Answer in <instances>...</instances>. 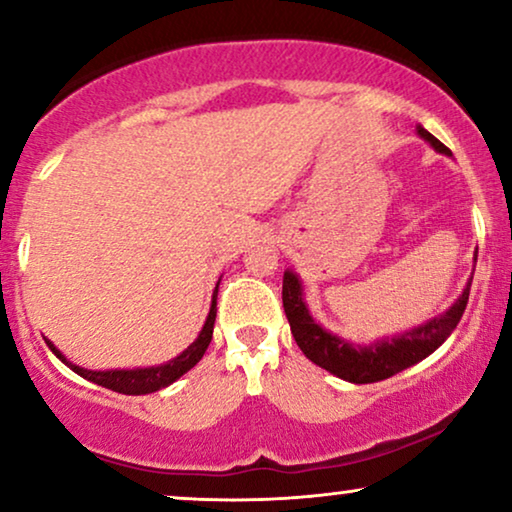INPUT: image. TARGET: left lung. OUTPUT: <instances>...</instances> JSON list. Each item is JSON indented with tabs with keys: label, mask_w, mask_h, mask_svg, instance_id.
<instances>
[{
	"label": "left lung",
	"mask_w": 512,
	"mask_h": 512,
	"mask_svg": "<svg viewBox=\"0 0 512 512\" xmlns=\"http://www.w3.org/2000/svg\"><path fill=\"white\" fill-rule=\"evenodd\" d=\"M417 134L424 141H429L438 153L452 155L450 148L443 146L424 127H417ZM471 280L473 276L466 283L464 292L459 294V299L443 315L431 318L424 325L406 331V334L385 338V341L371 345H355L345 341V338L329 334L327 329H322L313 320V315L308 313V306L304 301V287H301L297 273L292 271H285L283 276V308L287 322H290L294 341H297L301 352L313 364L334 373L336 378L348 380V383H378V380L397 376L399 371L422 362L424 357H429L455 331L459 320H462L466 304H469Z\"/></svg>",
	"instance_id": "1"
}]
</instances>
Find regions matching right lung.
Segmentation results:
<instances>
[{"instance_id":"right-lung-1","label":"right lung","mask_w":512,"mask_h":512,"mask_svg":"<svg viewBox=\"0 0 512 512\" xmlns=\"http://www.w3.org/2000/svg\"><path fill=\"white\" fill-rule=\"evenodd\" d=\"M220 285V283H218ZM218 285H215V292H213V301H211V311H208V318L204 322V327H201L197 341H194L190 348L183 350L181 355L169 359L167 364H160V366H148V369H115V371H88L83 369V366H76L71 364L67 357L62 355L60 350L55 348L53 343L48 341V348L55 352L57 359H62L64 364L69 366L71 371L78 373V376L90 380V383L95 385H102L106 390H113V392H120V394H150V392H157L162 390V387H169L171 383H176L178 378L183 376L192 369L194 364L199 362L201 357H204V352L208 348V343H211L213 338V325H215V313H218Z\"/></svg>"}]
</instances>
